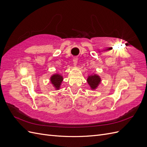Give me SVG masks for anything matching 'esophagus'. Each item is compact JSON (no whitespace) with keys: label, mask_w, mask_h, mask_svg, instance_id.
<instances>
[{"label":"esophagus","mask_w":147,"mask_h":147,"mask_svg":"<svg viewBox=\"0 0 147 147\" xmlns=\"http://www.w3.org/2000/svg\"><path fill=\"white\" fill-rule=\"evenodd\" d=\"M73 63H74V66H76L77 65V63H78V58H77V57H74V58L73 59Z\"/></svg>","instance_id":"34e87169"}]
</instances>
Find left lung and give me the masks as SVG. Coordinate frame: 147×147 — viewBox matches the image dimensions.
<instances>
[{"label": "left lung", "instance_id": "obj_1", "mask_svg": "<svg viewBox=\"0 0 147 147\" xmlns=\"http://www.w3.org/2000/svg\"><path fill=\"white\" fill-rule=\"evenodd\" d=\"M87 82L90 86L91 90H95L98 88L99 85L101 83V78L99 75L96 74H92L89 75L87 78Z\"/></svg>", "mask_w": 147, "mask_h": 147}]
</instances>
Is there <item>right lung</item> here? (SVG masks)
I'll use <instances>...</instances> for the list:
<instances>
[{
    "instance_id": "right-lung-1",
    "label": "right lung",
    "mask_w": 147,
    "mask_h": 147,
    "mask_svg": "<svg viewBox=\"0 0 147 147\" xmlns=\"http://www.w3.org/2000/svg\"><path fill=\"white\" fill-rule=\"evenodd\" d=\"M50 82L56 90H60L62 82L63 81V76L61 74H54L50 78Z\"/></svg>"
}]
</instances>
